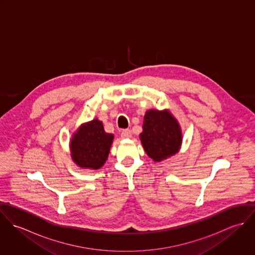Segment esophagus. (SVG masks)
Segmentation results:
<instances>
[{
  "mask_svg": "<svg viewBox=\"0 0 255 255\" xmlns=\"http://www.w3.org/2000/svg\"><path fill=\"white\" fill-rule=\"evenodd\" d=\"M122 137L123 138H130L131 137V131L127 128V129H123L122 131Z\"/></svg>",
  "mask_w": 255,
  "mask_h": 255,
  "instance_id": "obj_1",
  "label": "esophagus"
}]
</instances>
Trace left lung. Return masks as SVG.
<instances>
[{"mask_svg": "<svg viewBox=\"0 0 255 255\" xmlns=\"http://www.w3.org/2000/svg\"><path fill=\"white\" fill-rule=\"evenodd\" d=\"M146 154L155 162L163 161L181 149V126L169 110H148L139 134Z\"/></svg>", "mask_w": 255, "mask_h": 255, "instance_id": "8db88e82", "label": "left lung"}]
</instances>
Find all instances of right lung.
<instances>
[{
  "instance_id": "obj_1",
  "label": "right lung",
  "mask_w": 255,
  "mask_h": 255,
  "mask_svg": "<svg viewBox=\"0 0 255 255\" xmlns=\"http://www.w3.org/2000/svg\"><path fill=\"white\" fill-rule=\"evenodd\" d=\"M114 134L107 133L98 119L82 124L70 141L71 156L75 165L82 169L98 170L109 156Z\"/></svg>"
}]
</instances>
